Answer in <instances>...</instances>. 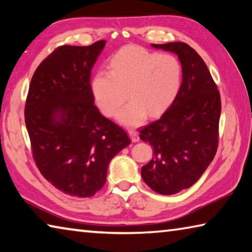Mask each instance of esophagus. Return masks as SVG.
<instances>
[{"mask_svg": "<svg viewBox=\"0 0 252 252\" xmlns=\"http://www.w3.org/2000/svg\"><path fill=\"white\" fill-rule=\"evenodd\" d=\"M129 135H130V138L132 140V142H138L139 140H140V136L138 134V132L134 131V130H130L129 131Z\"/></svg>", "mask_w": 252, "mask_h": 252, "instance_id": "obj_1", "label": "esophagus"}]
</instances>
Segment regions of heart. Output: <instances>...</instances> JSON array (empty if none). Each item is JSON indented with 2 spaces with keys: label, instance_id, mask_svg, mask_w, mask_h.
Returning <instances> with one entry per match:
<instances>
[{
  "label": "heart",
  "instance_id": "obj_1",
  "mask_svg": "<svg viewBox=\"0 0 252 252\" xmlns=\"http://www.w3.org/2000/svg\"><path fill=\"white\" fill-rule=\"evenodd\" d=\"M110 69L96 72L91 84L93 95L102 112L113 117L129 94L132 101L118 116L126 126L141 125L148 114L161 116L180 91L182 66L172 54L129 45L111 58Z\"/></svg>",
  "mask_w": 252,
  "mask_h": 252
}]
</instances>
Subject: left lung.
Segmentation results:
<instances>
[{
  "mask_svg": "<svg viewBox=\"0 0 252 252\" xmlns=\"http://www.w3.org/2000/svg\"><path fill=\"white\" fill-rule=\"evenodd\" d=\"M178 55L182 83L159 120L140 129L153 148L141 169L143 181L160 194H174L197 182L216 156L219 142L220 93L202 58L183 42L152 44Z\"/></svg>",
  "mask_w": 252,
  "mask_h": 252,
  "instance_id": "left-lung-1",
  "label": "left lung"
}]
</instances>
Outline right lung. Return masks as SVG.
<instances>
[{"label": "right lung", "instance_id": "right-lung-1", "mask_svg": "<svg viewBox=\"0 0 252 252\" xmlns=\"http://www.w3.org/2000/svg\"><path fill=\"white\" fill-rule=\"evenodd\" d=\"M105 41L61 45L36 67L24 117L33 159L51 185L71 197L102 189L112 158L131 140L94 105L91 70Z\"/></svg>", "mask_w": 252, "mask_h": 252}]
</instances>
